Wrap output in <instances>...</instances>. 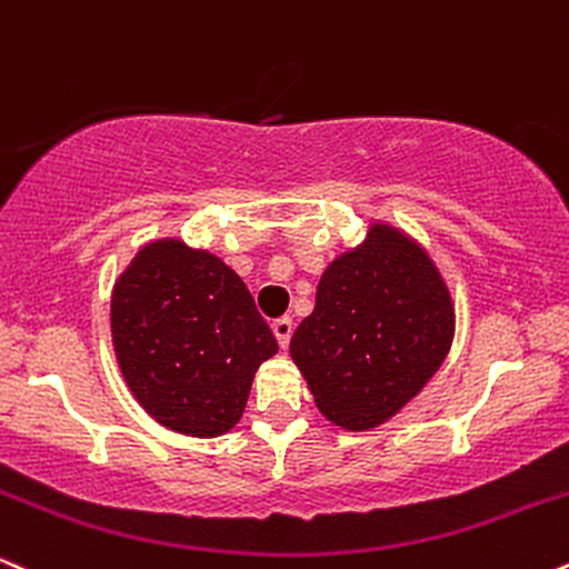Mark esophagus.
<instances>
[{
    "instance_id": "obj_1",
    "label": "esophagus",
    "mask_w": 569,
    "mask_h": 569,
    "mask_svg": "<svg viewBox=\"0 0 569 569\" xmlns=\"http://www.w3.org/2000/svg\"><path fill=\"white\" fill-rule=\"evenodd\" d=\"M271 330H273V338H277L279 349H287V346H290V338H292V319L290 317L277 319V322L271 325Z\"/></svg>"
}]
</instances>
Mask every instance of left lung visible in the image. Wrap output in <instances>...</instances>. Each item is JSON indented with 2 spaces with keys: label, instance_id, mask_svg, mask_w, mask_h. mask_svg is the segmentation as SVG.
Here are the masks:
<instances>
[{
  "label": "left lung",
  "instance_id": "1",
  "mask_svg": "<svg viewBox=\"0 0 569 569\" xmlns=\"http://www.w3.org/2000/svg\"><path fill=\"white\" fill-rule=\"evenodd\" d=\"M452 336L456 309L429 252L372 223L362 244L325 269L290 357L330 423L370 431L418 397Z\"/></svg>",
  "mask_w": 569,
  "mask_h": 569
}]
</instances>
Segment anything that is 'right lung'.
Here are the masks:
<instances>
[{"mask_svg":"<svg viewBox=\"0 0 569 569\" xmlns=\"http://www.w3.org/2000/svg\"><path fill=\"white\" fill-rule=\"evenodd\" d=\"M111 340L138 405L199 439L239 423L258 367L277 353L239 273L180 239H153L119 273Z\"/></svg>","mask_w":569,"mask_h":569,"instance_id":"obj_1","label":"right lung"}]
</instances>
